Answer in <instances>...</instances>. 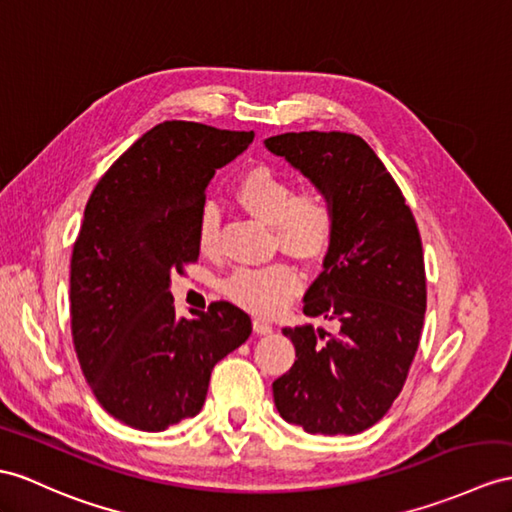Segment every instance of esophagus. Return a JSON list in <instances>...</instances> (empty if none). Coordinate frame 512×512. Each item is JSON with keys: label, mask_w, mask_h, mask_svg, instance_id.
<instances>
[{"label": "esophagus", "mask_w": 512, "mask_h": 512, "mask_svg": "<svg viewBox=\"0 0 512 512\" xmlns=\"http://www.w3.org/2000/svg\"><path fill=\"white\" fill-rule=\"evenodd\" d=\"M252 326H254V332H256V334H260V336H263V334H271V332H273L271 323H269V321H265V319H254Z\"/></svg>", "instance_id": "esophagus-1"}]
</instances>
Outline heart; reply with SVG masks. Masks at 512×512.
Instances as JSON below:
<instances>
[{"label":"heart","instance_id":"heart-1","mask_svg":"<svg viewBox=\"0 0 512 512\" xmlns=\"http://www.w3.org/2000/svg\"><path fill=\"white\" fill-rule=\"evenodd\" d=\"M234 197L245 210L273 223L278 245L302 260H315L328 252L336 234V206L330 191L319 182L295 189V182L276 167L256 165L245 171L234 186ZM195 239L199 252L217 254L221 239V213L206 204L197 217ZM302 280L286 263L236 269L223 291L239 306L258 315H273L297 295Z\"/></svg>","mask_w":512,"mask_h":512}]
</instances>
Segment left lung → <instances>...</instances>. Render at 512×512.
Here are the masks:
<instances>
[{"label": "left lung", "instance_id": "8db88e82", "mask_svg": "<svg viewBox=\"0 0 512 512\" xmlns=\"http://www.w3.org/2000/svg\"><path fill=\"white\" fill-rule=\"evenodd\" d=\"M265 145L330 191L336 234L304 313L332 330L284 328L293 367L273 402L310 434H358L389 413L426 315V267L413 210L376 152L350 132H286Z\"/></svg>", "mask_w": 512, "mask_h": 512}]
</instances>
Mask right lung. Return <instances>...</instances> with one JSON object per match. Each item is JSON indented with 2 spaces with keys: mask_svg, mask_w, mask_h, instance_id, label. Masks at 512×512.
I'll return each instance as SVG.
<instances>
[{
  "mask_svg": "<svg viewBox=\"0 0 512 512\" xmlns=\"http://www.w3.org/2000/svg\"><path fill=\"white\" fill-rule=\"evenodd\" d=\"M195 121H165L123 152L93 189L71 254V334L108 415L160 432L204 406L210 371L252 334L239 306L178 319L169 278L197 263V217L215 169L252 143Z\"/></svg>",
  "mask_w": 512,
  "mask_h": 512,
  "instance_id": "1",
  "label": "right lung"
}]
</instances>
